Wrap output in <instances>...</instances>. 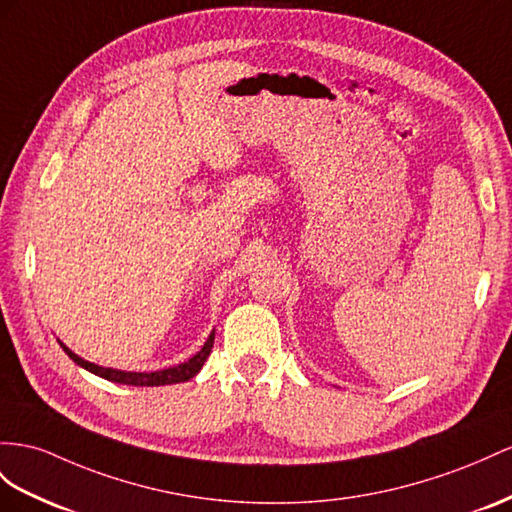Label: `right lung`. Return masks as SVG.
Listing matches in <instances>:
<instances>
[{"mask_svg":"<svg viewBox=\"0 0 512 512\" xmlns=\"http://www.w3.org/2000/svg\"><path fill=\"white\" fill-rule=\"evenodd\" d=\"M58 344L62 346V350L67 352V355L80 365V368L93 372L95 376L106 378V381L112 383H119V385H134V387H162V385H175V383H186L190 378H194L196 374L201 372V368L205 365L209 352H212L214 346V331L209 333L207 342L203 344V348L196 352L194 357H190L188 361H183L179 365H173V368H166V370H155V372H127V370H114V368H103V365H97L93 361H86L80 355H75V352L64 346L60 339Z\"/></svg>","mask_w":512,"mask_h":512,"instance_id":"right-lung-1","label":"right lung"}]
</instances>
